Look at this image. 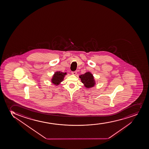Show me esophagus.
<instances>
[{"label": "esophagus", "instance_id": "1", "mask_svg": "<svg viewBox=\"0 0 149 149\" xmlns=\"http://www.w3.org/2000/svg\"><path fill=\"white\" fill-rule=\"evenodd\" d=\"M72 74L73 75H75L77 74V71H74V72H72Z\"/></svg>", "mask_w": 149, "mask_h": 149}]
</instances>
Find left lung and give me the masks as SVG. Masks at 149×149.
Listing matches in <instances>:
<instances>
[{
  "mask_svg": "<svg viewBox=\"0 0 149 149\" xmlns=\"http://www.w3.org/2000/svg\"><path fill=\"white\" fill-rule=\"evenodd\" d=\"M81 81L83 83L84 86L86 88H91L95 85L94 77L90 72H86L84 74L79 76Z\"/></svg>",
  "mask_w": 149,
  "mask_h": 149,
  "instance_id": "8db88e82",
  "label": "left lung"
}]
</instances>
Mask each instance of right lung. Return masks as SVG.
I'll use <instances>...</instances> for the list:
<instances>
[{
  "instance_id": "right-lung-1",
  "label": "right lung",
  "mask_w": 149,
  "mask_h": 149,
  "mask_svg": "<svg viewBox=\"0 0 149 149\" xmlns=\"http://www.w3.org/2000/svg\"><path fill=\"white\" fill-rule=\"evenodd\" d=\"M67 74L66 72H62L61 71H56L53 75L51 79V82L56 86H58L63 82L65 76Z\"/></svg>"
}]
</instances>
